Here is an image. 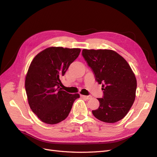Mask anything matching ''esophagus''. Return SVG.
<instances>
[{
	"mask_svg": "<svg viewBox=\"0 0 157 157\" xmlns=\"http://www.w3.org/2000/svg\"><path fill=\"white\" fill-rule=\"evenodd\" d=\"M81 97H82V98L86 99H91V98H92V96H84V95H81Z\"/></svg>",
	"mask_w": 157,
	"mask_h": 157,
	"instance_id": "34e87169",
	"label": "esophagus"
}]
</instances>
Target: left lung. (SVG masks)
I'll return each mask as SVG.
<instances>
[{"label":"left lung","mask_w":157,"mask_h":157,"mask_svg":"<svg viewBox=\"0 0 157 157\" xmlns=\"http://www.w3.org/2000/svg\"><path fill=\"white\" fill-rule=\"evenodd\" d=\"M82 55L92 69L95 79L101 84L102 98L99 107L92 111L94 116L104 122L122 119L135 100L137 81L127 61L111 50L84 49Z\"/></svg>","instance_id":"obj_1"}]
</instances>
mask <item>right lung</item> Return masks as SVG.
<instances>
[{
    "mask_svg": "<svg viewBox=\"0 0 157 157\" xmlns=\"http://www.w3.org/2000/svg\"><path fill=\"white\" fill-rule=\"evenodd\" d=\"M80 48L50 47L32 61L25 87L32 111L43 122L55 124L69 115L78 94H71L60 88V78L78 58Z\"/></svg>",
    "mask_w": 157,
    "mask_h": 157,
    "instance_id": "obj_1",
    "label": "right lung"
}]
</instances>
